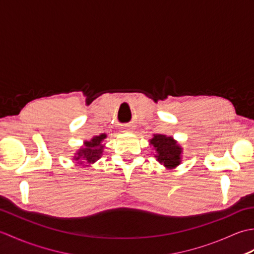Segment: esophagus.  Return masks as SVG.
Masks as SVG:
<instances>
[{
    "label": "esophagus",
    "mask_w": 254,
    "mask_h": 254,
    "mask_svg": "<svg viewBox=\"0 0 254 254\" xmlns=\"http://www.w3.org/2000/svg\"><path fill=\"white\" fill-rule=\"evenodd\" d=\"M121 132H123V133H132L133 132V127H128V126H126V127H123L121 128Z\"/></svg>",
    "instance_id": "34e87169"
}]
</instances>
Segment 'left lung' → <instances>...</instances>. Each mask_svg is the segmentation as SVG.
I'll return each mask as SVG.
<instances>
[{
    "instance_id": "8db88e82",
    "label": "left lung",
    "mask_w": 254,
    "mask_h": 254,
    "mask_svg": "<svg viewBox=\"0 0 254 254\" xmlns=\"http://www.w3.org/2000/svg\"><path fill=\"white\" fill-rule=\"evenodd\" d=\"M149 145L156 150V159L166 169H175L181 164L183 149L172 136L154 134Z\"/></svg>"
}]
</instances>
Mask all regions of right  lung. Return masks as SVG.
I'll return each mask as SVG.
<instances>
[{"instance_id": "add662e5", "label": "right lung", "mask_w": 254, "mask_h": 254, "mask_svg": "<svg viewBox=\"0 0 254 254\" xmlns=\"http://www.w3.org/2000/svg\"><path fill=\"white\" fill-rule=\"evenodd\" d=\"M106 137L107 134L101 133L100 135L94 136L90 141H85L83 146L74 154L73 160L76 161L78 166L83 167H89L91 164L96 163L104 152L105 145L102 144V141Z\"/></svg>"}]
</instances>
